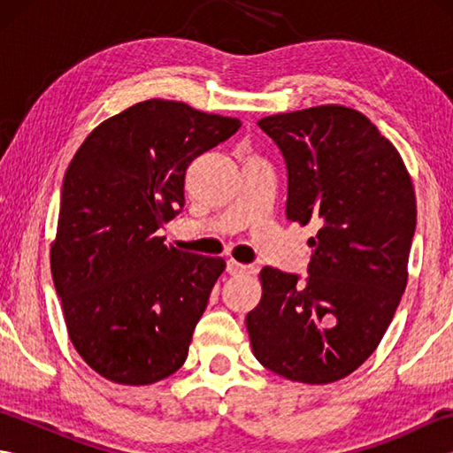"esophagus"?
I'll return each mask as SVG.
<instances>
[{
	"label": "esophagus",
	"instance_id": "1",
	"mask_svg": "<svg viewBox=\"0 0 453 453\" xmlns=\"http://www.w3.org/2000/svg\"><path fill=\"white\" fill-rule=\"evenodd\" d=\"M226 271L229 273V274H253L255 273V268L253 266H249V265H242V263H237V261H234V258H229L227 261V265H226Z\"/></svg>",
	"mask_w": 453,
	"mask_h": 453
}]
</instances>
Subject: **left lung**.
<instances>
[{"mask_svg":"<svg viewBox=\"0 0 453 453\" xmlns=\"http://www.w3.org/2000/svg\"><path fill=\"white\" fill-rule=\"evenodd\" d=\"M258 127L286 163V218L319 229L307 242L305 280L263 268L247 331L265 368L331 383L368 360L405 292L417 227L412 180L395 146L358 111L323 104Z\"/></svg>","mask_w":453,"mask_h":453,"instance_id":"obj_1","label":"left lung"}]
</instances>
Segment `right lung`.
I'll use <instances>...</instances> for the list:
<instances>
[{
	"label": "right lung",
	"mask_w": 453,
	"mask_h": 453,
	"mask_svg": "<svg viewBox=\"0 0 453 453\" xmlns=\"http://www.w3.org/2000/svg\"><path fill=\"white\" fill-rule=\"evenodd\" d=\"M239 127L150 99L99 124L75 151L50 266L72 344L103 378L148 386L185 364L226 263L167 247L159 229L185 206L190 163Z\"/></svg>",
	"instance_id": "add662e5"
}]
</instances>
